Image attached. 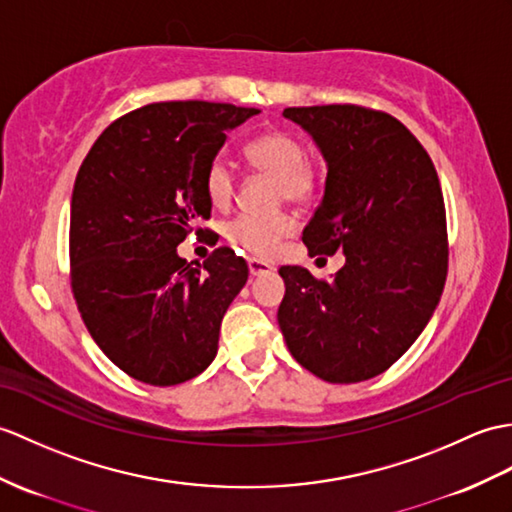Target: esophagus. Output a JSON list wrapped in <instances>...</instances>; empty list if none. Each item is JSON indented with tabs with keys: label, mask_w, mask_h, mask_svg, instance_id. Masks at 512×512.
<instances>
[{
	"label": "esophagus",
	"mask_w": 512,
	"mask_h": 512,
	"mask_svg": "<svg viewBox=\"0 0 512 512\" xmlns=\"http://www.w3.org/2000/svg\"><path fill=\"white\" fill-rule=\"evenodd\" d=\"M275 268H272L270 264H266V261L261 259H248V272H251V277H261V275H268V272H272Z\"/></svg>",
	"instance_id": "obj_1"
}]
</instances>
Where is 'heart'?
Listing matches in <instances>:
<instances>
[{"instance_id": "1", "label": "heart", "mask_w": 512, "mask_h": 512, "mask_svg": "<svg viewBox=\"0 0 512 512\" xmlns=\"http://www.w3.org/2000/svg\"><path fill=\"white\" fill-rule=\"evenodd\" d=\"M248 163L272 181H277V198L310 202L318 189V172L307 161L305 146L285 130H266L244 148ZM205 192L216 207L229 205L235 192V172L227 159H213L205 172ZM294 231V220L285 213L277 216H251L240 213L224 224V237L246 253L268 257L277 251L283 237Z\"/></svg>"}]
</instances>
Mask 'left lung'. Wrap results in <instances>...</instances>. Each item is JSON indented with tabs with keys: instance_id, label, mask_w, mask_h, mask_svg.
I'll list each match as a JSON object with an SVG mask.
<instances>
[{
	"instance_id": "obj_1",
	"label": "left lung",
	"mask_w": 512,
	"mask_h": 512,
	"mask_svg": "<svg viewBox=\"0 0 512 512\" xmlns=\"http://www.w3.org/2000/svg\"><path fill=\"white\" fill-rule=\"evenodd\" d=\"M327 161L303 231L310 255L344 253L334 279L281 266L277 320L292 358L331 384L371 379L421 336L447 279L445 202L430 154L395 117L355 104L283 111Z\"/></svg>"
}]
</instances>
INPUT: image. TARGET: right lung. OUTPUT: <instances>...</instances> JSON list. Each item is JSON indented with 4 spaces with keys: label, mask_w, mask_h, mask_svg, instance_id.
I'll return each instance as SVG.
<instances>
[{
    "label": "right lung",
    "mask_w": 512,
    "mask_h": 512,
    "mask_svg": "<svg viewBox=\"0 0 512 512\" xmlns=\"http://www.w3.org/2000/svg\"><path fill=\"white\" fill-rule=\"evenodd\" d=\"M257 113L198 100L141 106L106 128L80 165L71 290L95 344L139 382L183 384L216 358L248 266L227 246L192 266L176 246L211 216L205 172L227 133Z\"/></svg>",
    "instance_id": "right-lung-1"
}]
</instances>
